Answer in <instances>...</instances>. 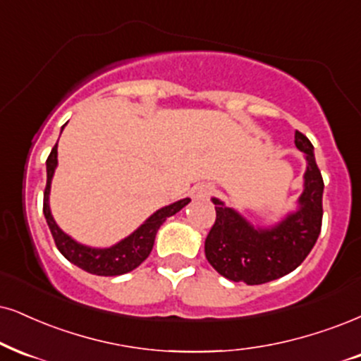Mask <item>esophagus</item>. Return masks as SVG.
I'll return each mask as SVG.
<instances>
[{
    "label": "esophagus",
    "instance_id": "34e87169",
    "mask_svg": "<svg viewBox=\"0 0 361 361\" xmlns=\"http://www.w3.org/2000/svg\"><path fill=\"white\" fill-rule=\"evenodd\" d=\"M212 192H214V188L211 184H199L192 190V199H195V201H206V199L211 197Z\"/></svg>",
    "mask_w": 361,
    "mask_h": 361
}]
</instances>
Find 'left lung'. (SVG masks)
Instances as JSON below:
<instances>
[{
    "instance_id": "left-lung-1",
    "label": "left lung",
    "mask_w": 361,
    "mask_h": 361,
    "mask_svg": "<svg viewBox=\"0 0 361 361\" xmlns=\"http://www.w3.org/2000/svg\"><path fill=\"white\" fill-rule=\"evenodd\" d=\"M295 144L306 154L305 190L300 209L271 229H256L212 199L216 221L209 231L204 251L217 273L234 283L262 284L283 278L306 259L322 233L323 177L317 166L313 144L301 132L295 133Z\"/></svg>"
}]
</instances>
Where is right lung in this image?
Segmentation results:
<instances>
[{"label":"right lung","instance_id":"1","mask_svg":"<svg viewBox=\"0 0 361 361\" xmlns=\"http://www.w3.org/2000/svg\"><path fill=\"white\" fill-rule=\"evenodd\" d=\"M56 145L58 144L53 147L50 155H48L47 159V188H44L43 194V214L44 219L48 222V228L51 231L53 239H55L58 251H60L70 262H73L75 266H78V268H82L83 271H87V273L90 274L118 276L135 269L137 266H140L142 262L149 257L150 251H152L154 247L155 234H157L160 226L164 224V221H166L167 217L176 214V212H179L184 206H188L190 199L185 197L182 199V201L171 204V206L159 209V211L150 216L135 233H132L128 238L120 241L118 244H115L112 247L93 249L82 246V244L73 241L70 235H66L63 231L58 228L50 212L48 195H50L51 177L58 162Z\"/></svg>","mask_w":361,"mask_h":361}]
</instances>
